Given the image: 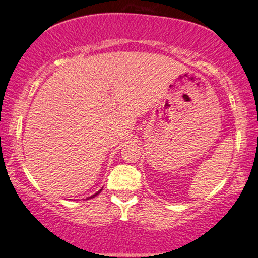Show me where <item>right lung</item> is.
<instances>
[{
    "mask_svg": "<svg viewBox=\"0 0 258 258\" xmlns=\"http://www.w3.org/2000/svg\"><path fill=\"white\" fill-rule=\"evenodd\" d=\"M100 192H101V189H100V190H99V192H98V193H95V195H94V196H91V197H95V196H96V195H99V193H100Z\"/></svg>",
    "mask_w": 258,
    "mask_h": 258,
    "instance_id": "obj_1",
    "label": "right lung"
}]
</instances>
